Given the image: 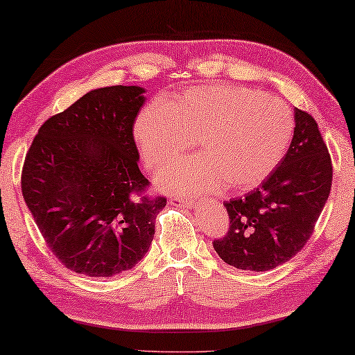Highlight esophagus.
<instances>
[{
  "mask_svg": "<svg viewBox=\"0 0 355 355\" xmlns=\"http://www.w3.org/2000/svg\"><path fill=\"white\" fill-rule=\"evenodd\" d=\"M170 202L174 206H179V207H190L191 206V201L187 198H179V196H171Z\"/></svg>",
  "mask_w": 355,
  "mask_h": 355,
  "instance_id": "esophagus-1",
  "label": "esophagus"
}]
</instances>
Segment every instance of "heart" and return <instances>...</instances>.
Masks as SVG:
<instances>
[{
    "instance_id": "b5f03b06",
    "label": "heart",
    "mask_w": 355,
    "mask_h": 355,
    "mask_svg": "<svg viewBox=\"0 0 355 355\" xmlns=\"http://www.w3.org/2000/svg\"><path fill=\"white\" fill-rule=\"evenodd\" d=\"M294 133L286 103L237 85L195 86L165 102H153L137 116L133 137L146 165L164 170L190 141L198 155L157 181L174 193L245 191L280 165Z\"/></svg>"
}]
</instances>
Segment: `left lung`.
<instances>
[{
	"label": "left lung",
	"mask_w": 355,
	"mask_h": 355,
	"mask_svg": "<svg viewBox=\"0 0 355 355\" xmlns=\"http://www.w3.org/2000/svg\"><path fill=\"white\" fill-rule=\"evenodd\" d=\"M286 155L258 189L223 202L230 230L214 248L242 270L275 269L297 254L313 234L332 187V160L315 118L295 108Z\"/></svg>",
	"instance_id": "left-lung-1"
}]
</instances>
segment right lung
I'll return each mask as SVG.
<instances>
[{
	"mask_svg": "<svg viewBox=\"0 0 355 355\" xmlns=\"http://www.w3.org/2000/svg\"><path fill=\"white\" fill-rule=\"evenodd\" d=\"M139 86L89 91L40 125L21 193L46 245L77 274L113 277L148 253L164 196L146 193L133 123Z\"/></svg>",
	"mask_w": 355,
	"mask_h": 355,
	"instance_id": "right-lung-1",
	"label": "right lung"
}]
</instances>
